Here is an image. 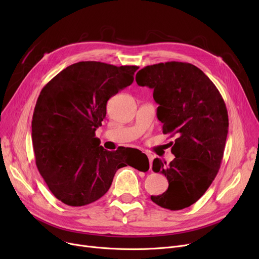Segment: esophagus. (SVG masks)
<instances>
[{"mask_svg": "<svg viewBox=\"0 0 259 259\" xmlns=\"http://www.w3.org/2000/svg\"><path fill=\"white\" fill-rule=\"evenodd\" d=\"M148 158H149V164H150V169H151V166H152V161H153V155L149 154V155H148Z\"/></svg>", "mask_w": 259, "mask_h": 259, "instance_id": "esophagus-1", "label": "esophagus"}]
</instances>
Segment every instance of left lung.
I'll return each instance as SVG.
<instances>
[{"instance_id":"left-lung-1","label":"left lung","mask_w":259,"mask_h":259,"mask_svg":"<svg viewBox=\"0 0 259 259\" xmlns=\"http://www.w3.org/2000/svg\"><path fill=\"white\" fill-rule=\"evenodd\" d=\"M135 80L153 89L162 133L175 137L170 143L175 158L169 165L155 158L152 165L167 178L168 190L151 199L173 211L188 208L205 194L221 168L229 127L224 99L212 80L189 63L146 66Z\"/></svg>"}]
</instances>
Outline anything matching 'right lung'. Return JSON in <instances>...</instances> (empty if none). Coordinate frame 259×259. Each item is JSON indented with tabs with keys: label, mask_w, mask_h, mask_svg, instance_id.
Returning <instances> with one entry per match:
<instances>
[{
	"label": "right lung",
	"mask_w": 259,
	"mask_h": 259,
	"mask_svg": "<svg viewBox=\"0 0 259 259\" xmlns=\"http://www.w3.org/2000/svg\"><path fill=\"white\" fill-rule=\"evenodd\" d=\"M138 69L78 62L40 91L31 122L35 164L51 193L66 205L81 207L101 198L119 168L149 170L148 157L138 149L108 151L95 138L108 100L133 83Z\"/></svg>",
	"instance_id": "add662e5"
}]
</instances>
